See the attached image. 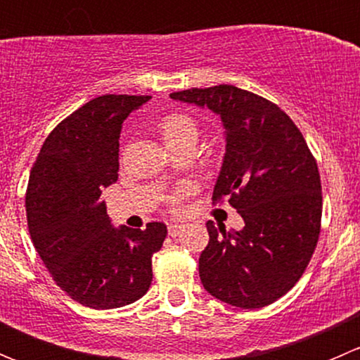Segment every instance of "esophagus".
Instances as JSON below:
<instances>
[{"label": "esophagus", "instance_id": "esophagus-1", "mask_svg": "<svg viewBox=\"0 0 360 360\" xmlns=\"http://www.w3.org/2000/svg\"><path fill=\"white\" fill-rule=\"evenodd\" d=\"M167 230H169L170 237H177V235L184 230V226L179 223H172V224H169V228H167Z\"/></svg>", "mask_w": 360, "mask_h": 360}]
</instances>
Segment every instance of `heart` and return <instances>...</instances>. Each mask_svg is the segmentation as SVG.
<instances>
[{"instance_id": "obj_1", "label": "heart", "mask_w": 360, "mask_h": 360, "mask_svg": "<svg viewBox=\"0 0 360 360\" xmlns=\"http://www.w3.org/2000/svg\"><path fill=\"white\" fill-rule=\"evenodd\" d=\"M158 132L160 136H162L163 143L170 148L176 143H179L183 137L190 136V134H197V125H195V122L188 115H183V112H169V115L160 118ZM186 191L188 188H181L179 191H176V193L170 197V205L176 207Z\"/></svg>"}]
</instances>
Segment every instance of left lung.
<instances>
[{"label": "left lung", "instance_id": "8db88e82", "mask_svg": "<svg viewBox=\"0 0 360 360\" xmlns=\"http://www.w3.org/2000/svg\"><path fill=\"white\" fill-rule=\"evenodd\" d=\"M170 97L209 108L226 129V153L212 203L228 198L245 226L226 231L207 221L198 259L207 292L238 308H261L291 291L321 235L322 188L303 134L277 104L217 85Z\"/></svg>", "mask_w": 360, "mask_h": 360}]
</instances>
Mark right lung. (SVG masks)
<instances>
[{
  "instance_id": "right-lung-1",
  "label": "right lung",
  "mask_w": 360,
  "mask_h": 360,
  "mask_svg": "<svg viewBox=\"0 0 360 360\" xmlns=\"http://www.w3.org/2000/svg\"><path fill=\"white\" fill-rule=\"evenodd\" d=\"M151 96L96 97L64 118L43 143L25 191L36 252L71 300L97 310L125 307L150 289L163 223L112 228L101 202L118 179L122 123Z\"/></svg>"
}]
</instances>
